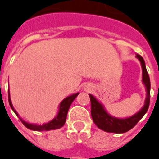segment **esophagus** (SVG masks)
Returning a JSON list of instances; mask_svg holds the SVG:
<instances>
[{
  "label": "esophagus",
  "instance_id": "esophagus-1",
  "mask_svg": "<svg viewBox=\"0 0 159 159\" xmlns=\"http://www.w3.org/2000/svg\"><path fill=\"white\" fill-rule=\"evenodd\" d=\"M90 89V88H89V87H87V89Z\"/></svg>",
  "mask_w": 159,
  "mask_h": 159
}]
</instances>
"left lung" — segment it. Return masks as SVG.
<instances>
[{"label": "left lung", "mask_w": 159, "mask_h": 159, "mask_svg": "<svg viewBox=\"0 0 159 159\" xmlns=\"http://www.w3.org/2000/svg\"><path fill=\"white\" fill-rule=\"evenodd\" d=\"M139 61L140 62L142 68V83L145 85L146 91V97L145 99L144 106L141 109L139 110L132 116L126 118H117L109 114L103 104L99 102L93 95L89 94L91 102V116L93 121L98 128L107 133H114V134H123L131 130L138 122L142 119L148 110L150 104V89H151V83H150L149 75L147 73L145 68V61L140 55H136Z\"/></svg>", "instance_id": "obj_1"}]
</instances>
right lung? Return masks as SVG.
I'll list each match as a JSON object with an SVG mask.
<instances>
[{
    "mask_svg": "<svg viewBox=\"0 0 159 159\" xmlns=\"http://www.w3.org/2000/svg\"><path fill=\"white\" fill-rule=\"evenodd\" d=\"M79 95V93H76V94H73L71 95H69L66 98H64L59 104L58 106V111H57V114L52 119V120L44 123V124H33V123H29V122L25 121L20 116V114H18L17 111L14 109V106L12 104L11 102V98H10V93L8 90V102H9V105L11 107V108L13 109L14 112V114L17 115L19 119L21 120L23 123V125L28 128L30 130H33V131H51V130H56L59 129L62 126H64V123L66 121V118H67V114H68L69 108L71 105V103L73 102V101L76 99L77 95Z\"/></svg>",
    "mask_w": 159,
    "mask_h": 159,
    "instance_id": "1",
    "label": "right lung"
}]
</instances>
